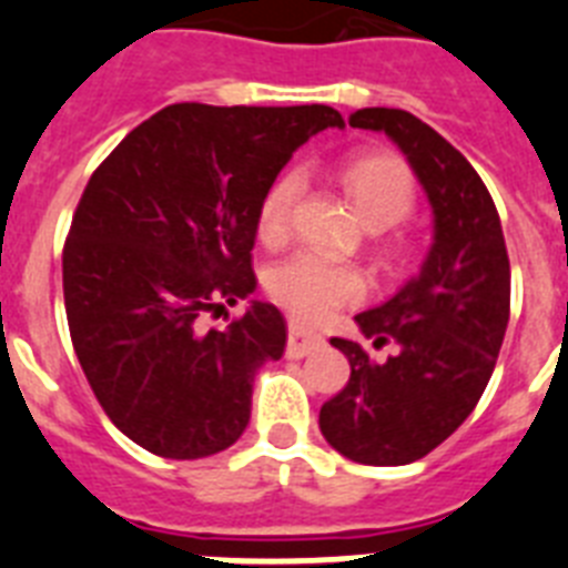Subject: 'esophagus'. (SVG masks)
I'll return each mask as SVG.
<instances>
[{
	"mask_svg": "<svg viewBox=\"0 0 568 568\" xmlns=\"http://www.w3.org/2000/svg\"><path fill=\"white\" fill-rule=\"evenodd\" d=\"M325 345V339L318 334H313V331H307V327L302 325H290V334H287V357L293 359H302L307 357V354H313V351H318Z\"/></svg>",
	"mask_w": 568,
	"mask_h": 568,
	"instance_id": "1",
	"label": "esophagus"
}]
</instances>
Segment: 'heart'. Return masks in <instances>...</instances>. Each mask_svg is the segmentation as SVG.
I'll list each match as a JSON object with an SVG mask.
<instances>
[{
    "mask_svg": "<svg viewBox=\"0 0 568 568\" xmlns=\"http://www.w3.org/2000/svg\"><path fill=\"white\" fill-rule=\"evenodd\" d=\"M336 180L368 229L397 226L400 220L409 217L418 200L415 176L395 153H357L342 159ZM298 191H302V176L287 171L270 182V189L257 203V241L270 250L290 237V220ZM266 293L295 322L318 325L345 304H357L359 298H365L368 281L363 270L348 261H334L316 252H295L270 270Z\"/></svg>",
    "mask_w": 568,
    "mask_h": 568,
    "instance_id": "heart-1",
    "label": "heart"
}]
</instances>
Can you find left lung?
Here are the masks:
<instances>
[{"instance_id":"left-lung-1","label":"left lung","mask_w":568,"mask_h":568,"mask_svg":"<svg viewBox=\"0 0 568 568\" xmlns=\"http://www.w3.org/2000/svg\"><path fill=\"white\" fill-rule=\"evenodd\" d=\"M348 121L386 133L406 153L435 214L420 273L354 316L374 348L395 345V354L374 363L359 342L334 336L351 377L318 412L336 453L395 467L433 453L476 409L508 327L510 264L494 196L444 135L388 106L357 110Z\"/></svg>"}]
</instances>
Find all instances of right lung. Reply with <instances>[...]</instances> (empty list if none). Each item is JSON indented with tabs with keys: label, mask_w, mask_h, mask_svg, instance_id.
<instances>
[{
	"label": "right lung",
	"mask_w": 568,
	"mask_h": 568,
	"mask_svg": "<svg viewBox=\"0 0 568 568\" xmlns=\"http://www.w3.org/2000/svg\"><path fill=\"white\" fill-rule=\"evenodd\" d=\"M325 126H345L325 104H171L89 176L63 246L69 334L106 418L153 456H214L250 424L287 322L266 302L205 318L255 293L257 203Z\"/></svg>",
	"instance_id": "obj_1"
}]
</instances>
